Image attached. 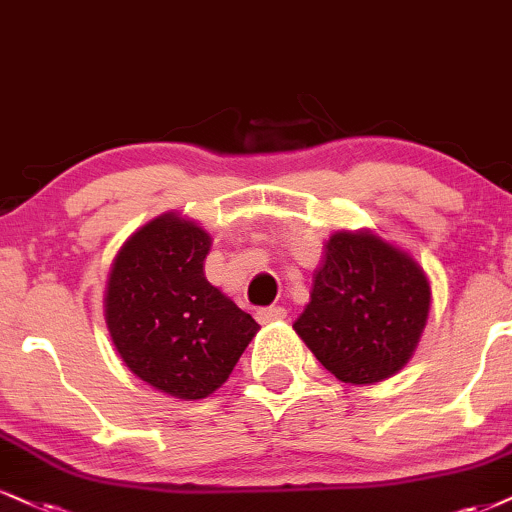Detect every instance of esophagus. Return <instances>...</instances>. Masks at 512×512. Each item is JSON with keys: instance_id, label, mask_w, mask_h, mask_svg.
Listing matches in <instances>:
<instances>
[{"instance_id": "34e87169", "label": "esophagus", "mask_w": 512, "mask_h": 512, "mask_svg": "<svg viewBox=\"0 0 512 512\" xmlns=\"http://www.w3.org/2000/svg\"><path fill=\"white\" fill-rule=\"evenodd\" d=\"M258 323L268 325V323H277V320H285L287 318V311L282 306H268V308H261V311L256 313Z\"/></svg>"}]
</instances>
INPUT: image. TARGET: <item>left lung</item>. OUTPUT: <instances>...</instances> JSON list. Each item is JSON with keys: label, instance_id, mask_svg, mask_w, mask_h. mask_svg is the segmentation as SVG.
<instances>
[{"label": "left lung", "instance_id": "8db88e82", "mask_svg": "<svg viewBox=\"0 0 512 512\" xmlns=\"http://www.w3.org/2000/svg\"><path fill=\"white\" fill-rule=\"evenodd\" d=\"M430 313L413 258L372 235L337 232L294 330L337 380L372 384L403 368Z\"/></svg>", "mask_w": 512, "mask_h": 512}]
</instances>
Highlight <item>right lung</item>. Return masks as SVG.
Listing matches in <instances>:
<instances>
[{"label": "right lung", "mask_w": 512, "mask_h": 512, "mask_svg": "<svg viewBox=\"0 0 512 512\" xmlns=\"http://www.w3.org/2000/svg\"><path fill=\"white\" fill-rule=\"evenodd\" d=\"M211 237L173 213L135 232L111 268L106 325L125 365L178 399H204L235 368L258 323L204 275Z\"/></svg>", "instance_id": "add662e5"}]
</instances>
